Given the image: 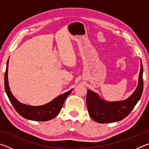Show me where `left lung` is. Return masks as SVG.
<instances>
[{
    "instance_id": "left-lung-1",
    "label": "left lung",
    "mask_w": 149,
    "mask_h": 149,
    "mask_svg": "<svg viewBox=\"0 0 149 149\" xmlns=\"http://www.w3.org/2000/svg\"><path fill=\"white\" fill-rule=\"evenodd\" d=\"M143 68L141 61L139 84L134 93L127 99L118 102H107L97 94L88 90L86 102L88 112L93 120L100 123L120 121L127 117L139 100L143 90Z\"/></svg>"
}]
</instances>
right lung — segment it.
Instances as JSON below:
<instances>
[{"label":"right lung","mask_w":149,"mask_h":149,"mask_svg":"<svg viewBox=\"0 0 149 149\" xmlns=\"http://www.w3.org/2000/svg\"><path fill=\"white\" fill-rule=\"evenodd\" d=\"M8 60L6 63V69L4 74L5 91L16 112L21 116L27 120L41 121V122L50 120L57 116L62 109L65 99L71 93L73 89L58 96L52 101L45 105L39 106V107H32V106L22 104L14 97L10 90L8 80Z\"/></svg>","instance_id":"right-lung-1"}]
</instances>
